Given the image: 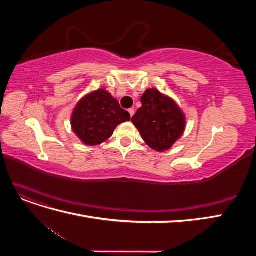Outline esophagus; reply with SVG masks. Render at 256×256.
I'll list each match as a JSON object with an SVG mask.
<instances>
[{"mask_svg":"<svg viewBox=\"0 0 256 256\" xmlns=\"http://www.w3.org/2000/svg\"><path fill=\"white\" fill-rule=\"evenodd\" d=\"M128 112H129V114H130L131 118H132L134 114V109H132V108H131V109H129V110H128Z\"/></svg>","mask_w":256,"mask_h":256,"instance_id":"esophagus-1","label":"esophagus"}]
</instances>
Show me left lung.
<instances>
[{
  "label": "left lung",
  "mask_w": 256,
  "mask_h": 256,
  "mask_svg": "<svg viewBox=\"0 0 256 256\" xmlns=\"http://www.w3.org/2000/svg\"><path fill=\"white\" fill-rule=\"evenodd\" d=\"M142 106L131 122L140 131L150 148L164 152L182 136L186 127L184 115L171 98L156 88L147 90L141 97Z\"/></svg>",
  "instance_id": "obj_1"
}]
</instances>
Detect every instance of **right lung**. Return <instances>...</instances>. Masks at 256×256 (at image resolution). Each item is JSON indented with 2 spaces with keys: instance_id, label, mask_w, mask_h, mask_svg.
<instances>
[{
  "instance_id": "1",
  "label": "right lung",
  "mask_w": 256,
  "mask_h": 256,
  "mask_svg": "<svg viewBox=\"0 0 256 256\" xmlns=\"http://www.w3.org/2000/svg\"><path fill=\"white\" fill-rule=\"evenodd\" d=\"M130 120L118 100L106 90H98L83 97L76 106L72 127L80 140L88 146L104 143L120 124Z\"/></svg>"
}]
</instances>
